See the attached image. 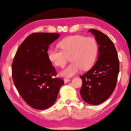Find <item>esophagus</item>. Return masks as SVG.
<instances>
[{
    "mask_svg": "<svg viewBox=\"0 0 131 131\" xmlns=\"http://www.w3.org/2000/svg\"><path fill=\"white\" fill-rule=\"evenodd\" d=\"M70 80H71L70 79H69V78H65V79H64V81L65 83L69 82V81H70Z\"/></svg>",
    "mask_w": 131,
    "mask_h": 131,
    "instance_id": "esophagus-1",
    "label": "esophagus"
}]
</instances>
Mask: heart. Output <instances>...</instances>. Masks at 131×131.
Segmentation results:
<instances>
[{
  "label": "heart",
  "instance_id": "heart-1",
  "mask_svg": "<svg viewBox=\"0 0 131 131\" xmlns=\"http://www.w3.org/2000/svg\"><path fill=\"white\" fill-rule=\"evenodd\" d=\"M58 46L61 50L51 47L48 52L49 59L55 65L63 67L69 60L71 63L60 72L61 75L72 77L80 71L92 66L97 54V43L92 37L73 35L61 40Z\"/></svg>",
  "mask_w": 131,
  "mask_h": 131
}]
</instances>
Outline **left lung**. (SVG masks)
<instances>
[{"label":"left lung","mask_w":131,"mask_h":131,"mask_svg":"<svg viewBox=\"0 0 131 131\" xmlns=\"http://www.w3.org/2000/svg\"><path fill=\"white\" fill-rule=\"evenodd\" d=\"M99 45V57L89 71L80 77L82 84L80 91L86 103L98 105L103 103L116 88L119 72V61L114 44L105 34L91 29Z\"/></svg>","instance_id":"8db88e82"}]
</instances>
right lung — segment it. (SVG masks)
<instances>
[{"instance_id": "obj_1", "label": "right lung", "mask_w": 131, "mask_h": 131, "mask_svg": "<svg viewBox=\"0 0 131 131\" xmlns=\"http://www.w3.org/2000/svg\"><path fill=\"white\" fill-rule=\"evenodd\" d=\"M58 33L37 32L23 41L12 62L15 87L26 103L34 109L44 110L56 102L63 80L57 75L49 59V45L59 38Z\"/></svg>"}]
</instances>
